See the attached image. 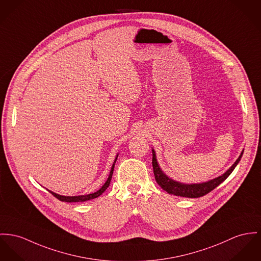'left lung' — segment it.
<instances>
[{
    "label": "left lung",
    "instance_id": "8db88e82",
    "mask_svg": "<svg viewBox=\"0 0 261 261\" xmlns=\"http://www.w3.org/2000/svg\"><path fill=\"white\" fill-rule=\"evenodd\" d=\"M153 153V159H152V165H153V171H154V176L155 180L158 182V185L161 188L166 191L170 195H175L179 197H185V198H200L210 192H212L214 189H216L220 184H221L223 180H225L233 171V169L237 167L239 162L241 161L243 152H241V156L239 159L236 161V163L222 175L214 180H208L202 184H193V185H188V184H181L179 181L169 179L160 169L158 162L156 159V154L155 151L152 150Z\"/></svg>",
    "mask_w": 261,
    "mask_h": 261
}]
</instances>
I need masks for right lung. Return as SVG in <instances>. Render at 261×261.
Here are the masks:
<instances>
[{
  "label": "right lung",
  "instance_id": "obj_1",
  "mask_svg": "<svg viewBox=\"0 0 261 261\" xmlns=\"http://www.w3.org/2000/svg\"><path fill=\"white\" fill-rule=\"evenodd\" d=\"M117 157H118V156H117ZM117 157H116V159H115L114 163H113V166H112V168H111L110 175H109L108 179L106 180V182L102 186V188H101L99 191H97V192H95V193H93V194L86 195V196H77V197H64V196H60V195H58V194H56V193H53L51 191H49V193H50L53 196H55L57 199H59L60 201H65V202H77V201H89V200H92V199H95V198L99 197L100 195H102V194L106 191V189L109 187V184H110V180H111L112 175H113L114 166H115V163H116V160H117Z\"/></svg>",
  "mask_w": 261,
  "mask_h": 261
}]
</instances>
